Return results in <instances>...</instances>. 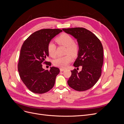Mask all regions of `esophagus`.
Returning a JSON list of instances; mask_svg holds the SVG:
<instances>
[{
	"instance_id": "obj_1",
	"label": "esophagus",
	"mask_w": 124,
	"mask_h": 124,
	"mask_svg": "<svg viewBox=\"0 0 124 124\" xmlns=\"http://www.w3.org/2000/svg\"><path fill=\"white\" fill-rule=\"evenodd\" d=\"M65 70V69H64V68H60V71H64Z\"/></svg>"
}]
</instances>
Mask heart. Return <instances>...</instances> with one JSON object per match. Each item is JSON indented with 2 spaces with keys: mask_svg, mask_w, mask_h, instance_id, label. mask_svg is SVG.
<instances>
[{
  "mask_svg": "<svg viewBox=\"0 0 124 124\" xmlns=\"http://www.w3.org/2000/svg\"><path fill=\"white\" fill-rule=\"evenodd\" d=\"M56 42L59 45H62L66 47V54L70 53L73 55H76L78 50V46L75 43L73 39L70 35L67 33H62L56 38ZM47 49L48 53L51 57H54L56 56V46L53 41H50L47 44ZM72 60V56L68 54L64 56H59L56 58L53 61L54 65L56 66L65 68L68 65Z\"/></svg>",
  "mask_w": 124,
  "mask_h": 124,
  "instance_id": "heart-1",
  "label": "heart"
}]
</instances>
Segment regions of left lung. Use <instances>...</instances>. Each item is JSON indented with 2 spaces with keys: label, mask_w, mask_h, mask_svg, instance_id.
<instances>
[{
  "label": "left lung",
  "mask_w": 124,
  "mask_h": 124,
  "mask_svg": "<svg viewBox=\"0 0 124 124\" xmlns=\"http://www.w3.org/2000/svg\"><path fill=\"white\" fill-rule=\"evenodd\" d=\"M62 31L77 39L79 47L73 64L77 69L71 71L68 84L76 91H86L94 86L101 75L103 62L102 43L95 34L84 28H64ZM79 66H81L82 70L78 72Z\"/></svg>",
  "instance_id": "obj_1"
}]
</instances>
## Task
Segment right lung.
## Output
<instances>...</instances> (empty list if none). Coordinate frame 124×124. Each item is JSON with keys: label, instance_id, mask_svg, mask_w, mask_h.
Returning a JSON list of instances; mask_svg holds the SVG:
<instances>
[{"label": "right lung", "instance_id": "right-lung-1", "mask_svg": "<svg viewBox=\"0 0 124 124\" xmlns=\"http://www.w3.org/2000/svg\"><path fill=\"white\" fill-rule=\"evenodd\" d=\"M62 31L59 29L39 30L29 36L22 45L18 71L22 81L33 93L41 94L53 87L59 69L52 67L50 70H44L42 64L47 63L44 61L48 56V42Z\"/></svg>", "mask_w": 124, "mask_h": 124}]
</instances>
